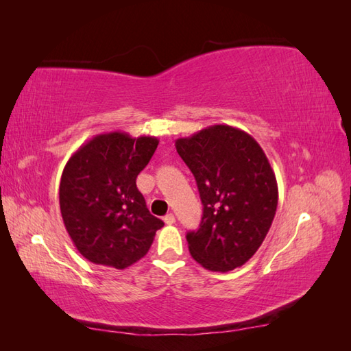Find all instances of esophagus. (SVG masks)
Segmentation results:
<instances>
[{"instance_id":"34e87169","label":"esophagus","mask_w":351,"mask_h":351,"mask_svg":"<svg viewBox=\"0 0 351 351\" xmlns=\"http://www.w3.org/2000/svg\"><path fill=\"white\" fill-rule=\"evenodd\" d=\"M175 215L173 214H167L166 217H164V223H166V225H175Z\"/></svg>"}]
</instances>
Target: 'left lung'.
<instances>
[{"label":"left lung","instance_id":"8db88e82","mask_svg":"<svg viewBox=\"0 0 351 351\" xmlns=\"http://www.w3.org/2000/svg\"><path fill=\"white\" fill-rule=\"evenodd\" d=\"M175 146L204 205L199 229L187 234L190 255L211 271L244 265L265 240L278 208V182L263 147L229 125L208 126Z\"/></svg>","mask_w":351,"mask_h":351}]
</instances>
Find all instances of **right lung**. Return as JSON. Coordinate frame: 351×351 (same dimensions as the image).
<instances>
[{"label":"right lung","instance_id":"right-lung-1","mask_svg":"<svg viewBox=\"0 0 351 351\" xmlns=\"http://www.w3.org/2000/svg\"><path fill=\"white\" fill-rule=\"evenodd\" d=\"M156 146V137L113 131L95 136L66 162L58 193L62 217L90 263L123 270L146 255L164 226L136 185Z\"/></svg>","mask_w":351,"mask_h":351}]
</instances>
